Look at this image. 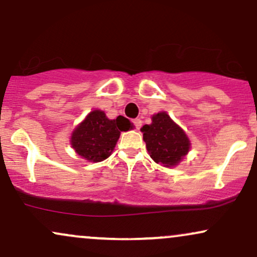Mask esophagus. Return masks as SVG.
I'll return each mask as SVG.
<instances>
[{"label":"esophagus","mask_w":257,"mask_h":257,"mask_svg":"<svg viewBox=\"0 0 257 257\" xmlns=\"http://www.w3.org/2000/svg\"><path fill=\"white\" fill-rule=\"evenodd\" d=\"M133 123H134V125L137 126V129H140L141 125H142V120L140 118H135L133 120Z\"/></svg>","instance_id":"34e87169"}]
</instances>
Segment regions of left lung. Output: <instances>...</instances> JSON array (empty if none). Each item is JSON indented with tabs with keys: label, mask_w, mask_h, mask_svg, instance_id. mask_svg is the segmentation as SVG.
I'll return each instance as SVG.
<instances>
[{
	"label": "left lung",
	"mask_w": 257,
	"mask_h": 257,
	"mask_svg": "<svg viewBox=\"0 0 257 257\" xmlns=\"http://www.w3.org/2000/svg\"><path fill=\"white\" fill-rule=\"evenodd\" d=\"M148 154L164 168H175L190 151V140L165 111L152 116V123L141 128Z\"/></svg>",
	"instance_id": "1"
}]
</instances>
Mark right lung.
Listing matches in <instances>:
<instances>
[{"label":"right lung","instance_id":"obj_1","mask_svg":"<svg viewBox=\"0 0 257 257\" xmlns=\"http://www.w3.org/2000/svg\"><path fill=\"white\" fill-rule=\"evenodd\" d=\"M132 128L133 123L123 116L109 119L104 111L93 110L74 129L70 145L82 159L91 163L103 162L115 150L120 132Z\"/></svg>","mask_w":257,"mask_h":257}]
</instances>
